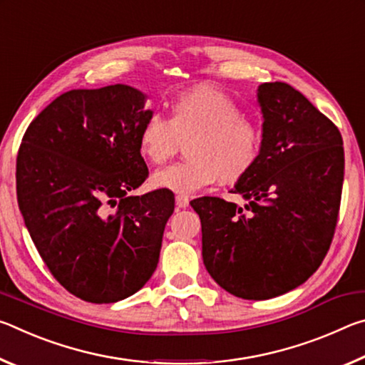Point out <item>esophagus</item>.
I'll use <instances>...</instances> for the list:
<instances>
[{
  "label": "esophagus",
  "mask_w": 365,
  "mask_h": 365,
  "mask_svg": "<svg viewBox=\"0 0 365 365\" xmlns=\"http://www.w3.org/2000/svg\"><path fill=\"white\" fill-rule=\"evenodd\" d=\"M188 202H190V200L187 196H183V195H177L175 196V205H177V207H180V209H185L188 206Z\"/></svg>",
  "instance_id": "34e87169"
}]
</instances>
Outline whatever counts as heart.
Returning <instances> with one entry per match:
<instances>
[{"label": "heart", "mask_w": 365, "mask_h": 365, "mask_svg": "<svg viewBox=\"0 0 365 365\" xmlns=\"http://www.w3.org/2000/svg\"><path fill=\"white\" fill-rule=\"evenodd\" d=\"M187 143L188 160L158 170L154 188L193 195L219 180H242L261 154L262 135L242 115L238 104L211 85L182 91L170 103V117L151 114L138 133V150L148 163L160 165Z\"/></svg>", "instance_id": "heart-1"}]
</instances>
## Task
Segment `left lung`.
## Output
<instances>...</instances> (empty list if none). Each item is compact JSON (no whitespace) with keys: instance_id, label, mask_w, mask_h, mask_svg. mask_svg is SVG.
<instances>
[{"instance_id":"1","label":"left lung","mask_w":365,"mask_h":365,"mask_svg":"<svg viewBox=\"0 0 365 365\" xmlns=\"http://www.w3.org/2000/svg\"><path fill=\"white\" fill-rule=\"evenodd\" d=\"M261 154L230 193L190 202L201 219L202 261L233 296L270 299L304 283L335 233L344 177L341 133L307 98L283 82L257 88Z\"/></svg>"}]
</instances>
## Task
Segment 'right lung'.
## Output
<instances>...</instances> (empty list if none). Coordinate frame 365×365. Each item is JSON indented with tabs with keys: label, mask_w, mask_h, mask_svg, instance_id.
Returning <instances> with one entry per match:
<instances>
[{
	"label": "right lung",
	"mask_w": 365,
	"mask_h": 365,
	"mask_svg": "<svg viewBox=\"0 0 365 365\" xmlns=\"http://www.w3.org/2000/svg\"><path fill=\"white\" fill-rule=\"evenodd\" d=\"M128 85L71 90L30 122L17 154V202L54 279L77 298L108 304L151 279L169 190L132 196L148 178L138 133L153 114Z\"/></svg>",
	"instance_id": "right-lung-1"
}]
</instances>
